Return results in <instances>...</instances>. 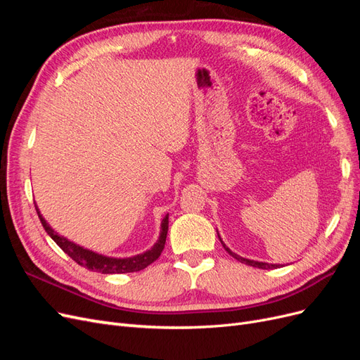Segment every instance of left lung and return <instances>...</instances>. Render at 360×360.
I'll return each instance as SVG.
<instances>
[{
  "instance_id": "obj_1",
  "label": "left lung",
  "mask_w": 360,
  "mask_h": 360,
  "mask_svg": "<svg viewBox=\"0 0 360 360\" xmlns=\"http://www.w3.org/2000/svg\"><path fill=\"white\" fill-rule=\"evenodd\" d=\"M217 237H219V234H217ZM219 240H221V237H219ZM222 242V240H221ZM222 246L225 248V250L228 254H230L231 257H234L237 261H240V263H245V264H248V266H252V267H258V269H276L278 267V264H269V263H259V261H252V259H246V258H243V257H240V255H237V254H234V252H231L230 249H228L225 245H224V242H222Z\"/></svg>"
}]
</instances>
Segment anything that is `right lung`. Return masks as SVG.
<instances>
[{"label":"right lung","instance_id":"right-lung-1","mask_svg":"<svg viewBox=\"0 0 360 360\" xmlns=\"http://www.w3.org/2000/svg\"><path fill=\"white\" fill-rule=\"evenodd\" d=\"M36 210L43 228H45V231L51 236L52 240L56 242L73 261H76L79 266L89 269L91 271H101V274H132V271H139L146 269L147 266H150L151 263H155V261L160 257L163 248H165L167 233H168V214L163 217L162 221L159 240L153 248L147 250V252L130 257V258H110V257H103L96 252H91V250L84 249L78 245H75L73 242H69L68 238L58 236L48 225V222L43 219L37 205H36Z\"/></svg>","mask_w":360,"mask_h":360}]
</instances>
